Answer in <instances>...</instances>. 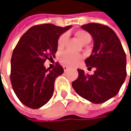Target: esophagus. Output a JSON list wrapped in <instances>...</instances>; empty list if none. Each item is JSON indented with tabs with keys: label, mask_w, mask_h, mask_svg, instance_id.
Segmentation results:
<instances>
[{
	"label": "esophagus",
	"mask_w": 131,
	"mask_h": 131,
	"mask_svg": "<svg viewBox=\"0 0 131 131\" xmlns=\"http://www.w3.org/2000/svg\"><path fill=\"white\" fill-rule=\"evenodd\" d=\"M63 68L64 71H68V66H63Z\"/></svg>",
	"instance_id": "obj_1"
}]
</instances>
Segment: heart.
Returning <instances> with one entry per match:
<instances>
[{"label": "heart", "mask_w": 131, "mask_h": 131, "mask_svg": "<svg viewBox=\"0 0 131 131\" xmlns=\"http://www.w3.org/2000/svg\"><path fill=\"white\" fill-rule=\"evenodd\" d=\"M75 36L78 38V40L84 44L85 42H86L88 41H90L91 37L88 32L85 30H78L75 32ZM68 34H63L60 35V37L58 39V49H61L64 47L65 44H66L68 41ZM81 56L79 54L72 53L70 52H63L60 55V60L65 65H69V66H74V65L77 64L80 60H81Z\"/></svg>", "instance_id": "b5f03b06"}]
</instances>
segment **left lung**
Wrapping results in <instances>:
<instances>
[{"mask_svg": "<svg viewBox=\"0 0 131 131\" xmlns=\"http://www.w3.org/2000/svg\"><path fill=\"white\" fill-rule=\"evenodd\" d=\"M82 28L91 34L93 48L85 60L88 68H95L93 74L78 69L79 77L72 87L80 97L94 104L107 101L116 95L127 77V58L116 34L100 23H88ZM131 60V57H130Z\"/></svg>", "mask_w": 131, "mask_h": 131, "instance_id": "8db88e82", "label": "left lung"}]
</instances>
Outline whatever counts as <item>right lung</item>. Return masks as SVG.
<instances>
[{"label":"right lung","instance_id":"right-lung-1","mask_svg":"<svg viewBox=\"0 0 131 131\" xmlns=\"http://www.w3.org/2000/svg\"><path fill=\"white\" fill-rule=\"evenodd\" d=\"M71 27L46 23L34 26L25 33L11 59L10 79L13 90L26 106L37 109L52 97L54 82L63 68L57 63L52 70L44 63L55 57L60 36Z\"/></svg>","mask_w":131,"mask_h":131}]
</instances>
